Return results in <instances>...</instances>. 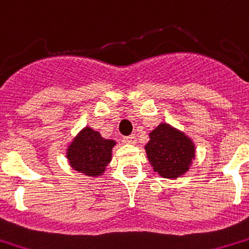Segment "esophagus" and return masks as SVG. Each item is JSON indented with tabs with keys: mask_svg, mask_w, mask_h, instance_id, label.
Listing matches in <instances>:
<instances>
[{
	"mask_svg": "<svg viewBox=\"0 0 249 249\" xmlns=\"http://www.w3.org/2000/svg\"><path fill=\"white\" fill-rule=\"evenodd\" d=\"M124 143H126V145H136V142H137V138H136V136H128V137H124Z\"/></svg>",
	"mask_w": 249,
	"mask_h": 249,
	"instance_id": "esophagus-1",
	"label": "esophagus"
}]
</instances>
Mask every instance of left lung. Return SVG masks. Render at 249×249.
I'll return each instance as SVG.
<instances>
[{"mask_svg":"<svg viewBox=\"0 0 249 249\" xmlns=\"http://www.w3.org/2000/svg\"><path fill=\"white\" fill-rule=\"evenodd\" d=\"M145 150L151 167L166 179L183 176L195 159V143L179 129L162 123L149 134Z\"/></svg>","mask_w":249,"mask_h":249,"instance_id":"left-lung-1","label":"left lung"}]
</instances>
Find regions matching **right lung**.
I'll return each instance as SVG.
<instances>
[{
    "instance_id": "right-lung-1",
    "label": "right lung",
    "mask_w": 249,
    "mask_h": 249,
    "mask_svg": "<svg viewBox=\"0 0 249 249\" xmlns=\"http://www.w3.org/2000/svg\"><path fill=\"white\" fill-rule=\"evenodd\" d=\"M113 140H106L94 129L83 128L66 150L70 166L81 174L91 178L103 175L112 158Z\"/></svg>"
}]
</instances>
